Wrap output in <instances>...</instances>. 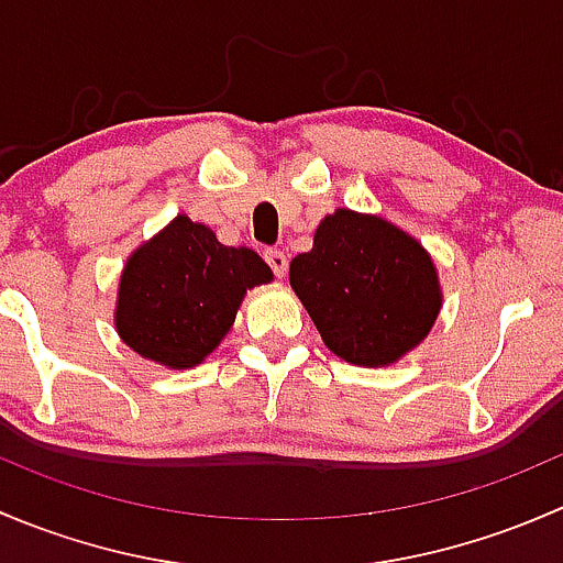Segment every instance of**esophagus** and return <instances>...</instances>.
Segmentation results:
<instances>
[{
	"label": "esophagus",
	"mask_w": 563,
	"mask_h": 563,
	"mask_svg": "<svg viewBox=\"0 0 563 563\" xmlns=\"http://www.w3.org/2000/svg\"><path fill=\"white\" fill-rule=\"evenodd\" d=\"M264 258H266V264L272 266V272H275L277 277H286V269H288V255L283 253V250H266L264 253Z\"/></svg>",
	"instance_id": "1"
}]
</instances>
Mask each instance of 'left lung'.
Returning a JSON list of instances; mask_svg holds the SVG:
<instances>
[{
    "label": "left lung",
    "mask_w": 563,
    "mask_h": 563,
    "mask_svg": "<svg viewBox=\"0 0 563 563\" xmlns=\"http://www.w3.org/2000/svg\"><path fill=\"white\" fill-rule=\"evenodd\" d=\"M288 280L323 345L362 367L402 360L444 305L422 242L382 214L354 209H334L318 223L313 250L291 261Z\"/></svg>",
    "instance_id": "obj_1"
}]
</instances>
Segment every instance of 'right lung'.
Segmentation results:
<instances>
[{
    "mask_svg": "<svg viewBox=\"0 0 563 563\" xmlns=\"http://www.w3.org/2000/svg\"><path fill=\"white\" fill-rule=\"evenodd\" d=\"M272 280L255 250L223 245L209 225L176 214L130 253L119 275L113 327L144 360L190 371L229 334L250 288Z\"/></svg>",
    "mask_w": 563,
    "mask_h": 563,
    "instance_id": "right-lung-1",
    "label": "right lung"
}]
</instances>
